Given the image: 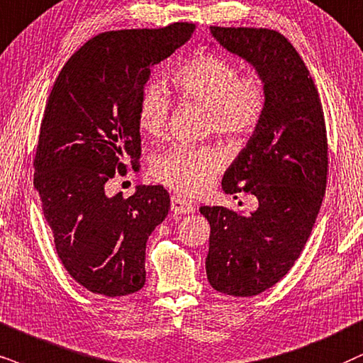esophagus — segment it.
<instances>
[{"label": "esophagus", "instance_id": "obj_1", "mask_svg": "<svg viewBox=\"0 0 363 363\" xmlns=\"http://www.w3.org/2000/svg\"><path fill=\"white\" fill-rule=\"evenodd\" d=\"M171 209L176 214H191L196 211L194 203L189 199H184V197H181V196H172Z\"/></svg>", "mask_w": 363, "mask_h": 363}]
</instances>
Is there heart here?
Masks as SVG:
<instances>
[{
    "instance_id": "obj_1",
    "label": "heart",
    "mask_w": 363,
    "mask_h": 363,
    "mask_svg": "<svg viewBox=\"0 0 363 363\" xmlns=\"http://www.w3.org/2000/svg\"><path fill=\"white\" fill-rule=\"evenodd\" d=\"M171 84L182 99L208 108L216 134L246 137L264 116L268 94L259 75L240 77L235 63L204 53L187 60L172 73ZM171 104L159 85L145 89L137 105V125L145 135L166 132ZM221 169V155L211 147L174 145L157 155L152 174L157 181L182 194L196 196L209 187Z\"/></svg>"
}]
</instances>
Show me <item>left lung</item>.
Returning a JSON list of instances; mask_svg holds the SVG:
<instances>
[{"label": "left lung", "mask_w": 363, "mask_h": 363, "mask_svg": "<svg viewBox=\"0 0 363 363\" xmlns=\"http://www.w3.org/2000/svg\"><path fill=\"white\" fill-rule=\"evenodd\" d=\"M211 33L253 65L268 94L259 125L223 176L226 194H253L258 209L250 216L223 206L199 209L211 226V286L255 296L290 272L311 235L327 187V128L308 68L281 33L223 26Z\"/></svg>", "instance_id": "left-lung-1"}]
</instances>
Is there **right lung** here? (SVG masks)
<instances>
[{
  "mask_svg": "<svg viewBox=\"0 0 363 363\" xmlns=\"http://www.w3.org/2000/svg\"><path fill=\"white\" fill-rule=\"evenodd\" d=\"M192 23L105 31L60 72L41 118L35 187L58 258L91 293L125 296L145 283V245L166 219L162 186L108 197V179L140 159L137 105L152 67L194 33Z\"/></svg>",
  "mask_w": 363,
  "mask_h": 363,
  "instance_id": "right-lung-1",
  "label": "right lung"
}]
</instances>
